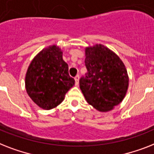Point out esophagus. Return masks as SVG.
I'll list each match as a JSON object with an SVG mask.
<instances>
[{
	"mask_svg": "<svg viewBox=\"0 0 154 154\" xmlns=\"http://www.w3.org/2000/svg\"><path fill=\"white\" fill-rule=\"evenodd\" d=\"M79 78H80L79 75H77V76L74 77L75 81H76V85H78V83H79Z\"/></svg>",
	"mask_w": 154,
	"mask_h": 154,
	"instance_id": "obj_1",
	"label": "esophagus"
}]
</instances>
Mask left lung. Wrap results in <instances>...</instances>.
Returning <instances> with one entry per match:
<instances>
[{
	"label": "left lung",
	"mask_w": 154,
	"mask_h": 154,
	"mask_svg": "<svg viewBox=\"0 0 154 154\" xmlns=\"http://www.w3.org/2000/svg\"><path fill=\"white\" fill-rule=\"evenodd\" d=\"M88 72L80 79V88L89 104L108 112L120 103L128 88L129 78L123 62L101 44L85 49Z\"/></svg>",
	"instance_id": "left-lung-1"
}]
</instances>
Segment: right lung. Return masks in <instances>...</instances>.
I'll list each match as a JSON object with an SVG mask.
<instances>
[{
	"mask_svg": "<svg viewBox=\"0 0 154 154\" xmlns=\"http://www.w3.org/2000/svg\"><path fill=\"white\" fill-rule=\"evenodd\" d=\"M74 83L69 75L68 64L62 59V51L55 45L43 49L35 57L25 77L28 96L45 110L59 105Z\"/></svg>",
	"mask_w": 154,
	"mask_h": 154,
	"instance_id": "right-lung-1",
	"label": "right lung"
}]
</instances>
